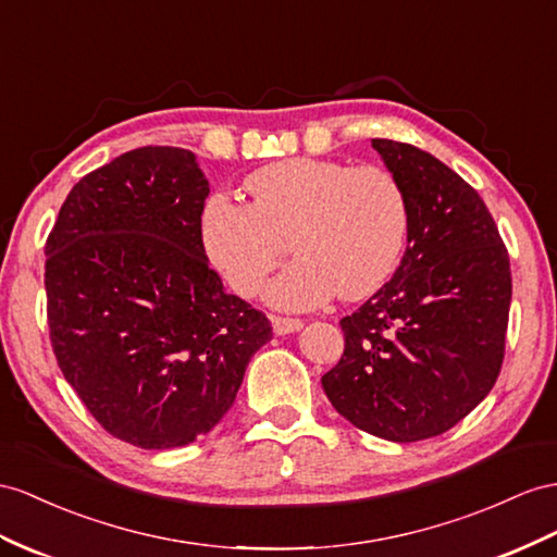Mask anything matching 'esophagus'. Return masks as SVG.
<instances>
[{
	"label": "esophagus",
	"instance_id": "1",
	"mask_svg": "<svg viewBox=\"0 0 557 557\" xmlns=\"http://www.w3.org/2000/svg\"><path fill=\"white\" fill-rule=\"evenodd\" d=\"M273 320V332L275 334H280V336H284V334H294V332H298L304 326V322L301 320H296V318H270Z\"/></svg>",
	"mask_w": 557,
	"mask_h": 557
}]
</instances>
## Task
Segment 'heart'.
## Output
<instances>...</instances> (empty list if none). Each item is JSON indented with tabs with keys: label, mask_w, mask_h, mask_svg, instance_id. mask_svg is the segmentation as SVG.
<instances>
[{
	"label": "heart",
	"mask_w": 557,
	"mask_h": 557,
	"mask_svg": "<svg viewBox=\"0 0 557 557\" xmlns=\"http://www.w3.org/2000/svg\"><path fill=\"white\" fill-rule=\"evenodd\" d=\"M251 205L213 197L202 211V242L231 289L253 298L284 261L296 263L270 284L268 301L308 310L338 292L346 301L379 292L407 245L409 202L388 169L296 157L247 178Z\"/></svg>",
	"instance_id": "1"
}]
</instances>
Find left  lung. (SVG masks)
I'll return each instance as SVG.
<instances>
[{"label":"left lung","instance_id":"obj_1","mask_svg":"<svg viewBox=\"0 0 557 557\" xmlns=\"http://www.w3.org/2000/svg\"><path fill=\"white\" fill-rule=\"evenodd\" d=\"M409 202L391 282L341 320L346 348L322 388L341 417L391 442L442 435L502 372L510 261L487 205L437 157L372 138Z\"/></svg>","mask_w":557,"mask_h":557}]
</instances>
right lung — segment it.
<instances>
[{"label":"right lung","mask_w":557,"mask_h":557,"mask_svg":"<svg viewBox=\"0 0 557 557\" xmlns=\"http://www.w3.org/2000/svg\"><path fill=\"white\" fill-rule=\"evenodd\" d=\"M195 154L146 146L84 176L47 237L55 360L106 431L140 449L207 435L273 338L209 268Z\"/></svg>","instance_id":"add662e5"}]
</instances>
